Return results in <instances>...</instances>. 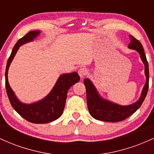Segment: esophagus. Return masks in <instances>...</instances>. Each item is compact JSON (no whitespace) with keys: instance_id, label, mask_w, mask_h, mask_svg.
Listing matches in <instances>:
<instances>
[{"instance_id":"34e87169","label":"esophagus","mask_w":154,"mask_h":154,"mask_svg":"<svg viewBox=\"0 0 154 154\" xmlns=\"http://www.w3.org/2000/svg\"><path fill=\"white\" fill-rule=\"evenodd\" d=\"M78 74H79V77L82 79L83 77L86 75V74H87V70H86L85 68L79 69L78 70Z\"/></svg>"}]
</instances>
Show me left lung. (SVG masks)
Masks as SVG:
<instances>
[{"instance_id": "1", "label": "left lung", "mask_w": 154, "mask_h": 154, "mask_svg": "<svg viewBox=\"0 0 154 154\" xmlns=\"http://www.w3.org/2000/svg\"><path fill=\"white\" fill-rule=\"evenodd\" d=\"M129 37L130 38V42L128 48L130 49L135 50L138 53L145 66L146 84L141 92L140 96L137 101L130 105L122 106L105 99L99 94L91 79H85L84 84L87 93L88 110L91 115L97 120L109 122H117L126 119L140 107L147 95L149 82V70L144 49L139 40H136L132 35H129Z\"/></svg>"}]
</instances>
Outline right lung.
I'll return each mask as SVG.
<instances>
[{
	"label": "right lung",
	"mask_w": 154,
	"mask_h": 154,
	"mask_svg": "<svg viewBox=\"0 0 154 154\" xmlns=\"http://www.w3.org/2000/svg\"><path fill=\"white\" fill-rule=\"evenodd\" d=\"M40 32L39 30L30 31L17 41L7 61L5 73L7 95L12 107L24 119L35 124H45L59 119L63 114L69 89L80 79L76 72L63 74L59 76L51 91L43 99L32 103H23L19 100L8 83V69L19 47L33 41Z\"/></svg>",
	"instance_id": "1"
}]
</instances>
